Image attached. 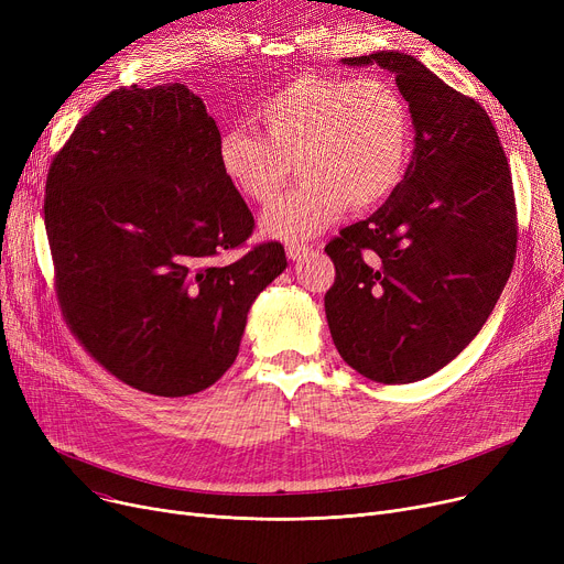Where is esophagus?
Here are the masks:
<instances>
[{"instance_id":"esophagus-1","label":"esophagus","mask_w":564,"mask_h":564,"mask_svg":"<svg viewBox=\"0 0 564 564\" xmlns=\"http://www.w3.org/2000/svg\"><path fill=\"white\" fill-rule=\"evenodd\" d=\"M285 253H288L290 260H302L304 256L311 253V247H308V245H302V242H290V245L285 247Z\"/></svg>"}]
</instances>
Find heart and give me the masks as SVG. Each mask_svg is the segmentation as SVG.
Returning a JSON list of instances; mask_svg holds the SVG:
<instances>
[{
	"label": "heart",
	"instance_id": "b5f03b06",
	"mask_svg": "<svg viewBox=\"0 0 564 564\" xmlns=\"http://www.w3.org/2000/svg\"><path fill=\"white\" fill-rule=\"evenodd\" d=\"M262 134L228 128L217 158L228 183L256 205H272L294 171L304 181L272 213L264 232L306 240L347 207L372 210L400 185L411 153V116L398 88L377 77L317 70L292 75L253 109Z\"/></svg>",
	"mask_w": 564,
	"mask_h": 564
}]
</instances>
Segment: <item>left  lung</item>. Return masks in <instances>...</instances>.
I'll return each mask as SVG.
<instances>
[{"mask_svg": "<svg viewBox=\"0 0 564 564\" xmlns=\"http://www.w3.org/2000/svg\"><path fill=\"white\" fill-rule=\"evenodd\" d=\"M395 73L416 148L375 215L327 242L324 311L336 349L364 377L411 383L478 336L517 256L510 164L489 113L404 52L347 56Z\"/></svg>", "mask_w": 564, "mask_h": 564, "instance_id": "8db88e82", "label": "left lung"}]
</instances>
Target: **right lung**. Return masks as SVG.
Instances as JSON below:
<instances>
[{"label":"right lung","instance_id":"add662e5","mask_svg":"<svg viewBox=\"0 0 564 564\" xmlns=\"http://www.w3.org/2000/svg\"><path fill=\"white\" fill-rule=\"evenodd\" d=\"M215 118L185 84L118 86L52 158L45 230L54 292L88 357L128 387L194 395L232 366L281 242L224 175ZM243 249L230 263L218 258Z\"/></svg>","mask_w":564,"mask_h":564}]
</instances>
